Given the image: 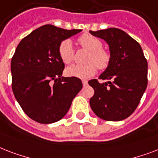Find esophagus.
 <instances>
[{
	"label": "esophagus",
	"instance_id": "1",
	"mask_svg": "<svg viewBox=\"0 0 158 158\" xmlns=\"http://www.w3.org/2000/svg\"><path fill=\"white\" fill-rule=\"evenodd\" d=\"M82 84H83V85H84V86H85V85H87V81L83 80V81H82Z\"/></svg>",
	"mask_w": 158,
	"mask_h": 158
}]
</instances>
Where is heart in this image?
Here are the masks:
<instances>
[{
  "label": "heart",
  "mask_w": 158,
  "mask_h": 158,
  "mask_svg": "<svg viewBox=\"0 0 158 158\" xmlns=\"http://www.w3.org/2000/svg\"><path fill=\"white\" fill-rule=\"evenodd\" d=\"M78 42L90 53L86 58V65H72L66 69V74L71 77L88 79L95 75L96 67L100 70L108 68L111 60L110 52L103 48V43L100 39L90 34H84L78 38ZM60 59L65 64H70L74 59L75 51L70 40H64L57 48Z\"/></svg>",
  "instance_id": "1"
}]
</instances>
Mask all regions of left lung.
Instances as JSON below:
<instances>
[{"instance_id":"left-lung-1","label":"left lung","mask_w":158,"mask_h":158,"mask_svg":"<svg viewBox=\"0 0 158 158\" xmlns=\"http://www.w3.org/2000/svg\"><path fill=\"white\" fill-rule=\"evenodd\" d=\"M90 33L110 47L111 60L99 79L88 81L95 93L90 106L99 118L120 121L134 113L148 85V62L141 46L127 33L116 28Z\"/></svg>"}]
</instances>
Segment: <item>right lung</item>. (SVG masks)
<instances>
[{
    "label": "right lung",
    "mask_w": 158,
    "mask_h": 158,
    "mask_svg": "<svg viewBox=\"0 0 158 158\" xmlns=\"http://www.w3.org/2000/svg\"><path fill=\"white\" fill-rule=\"evenodd\" d=\"M81 29L45 24L19 42L11 59L12 90L24 112L40 123L62 118L82 88L79 78L62 77L64 63L57 48Z\"/></svg>",
    "instance_id": "1"
}]
</instances>
